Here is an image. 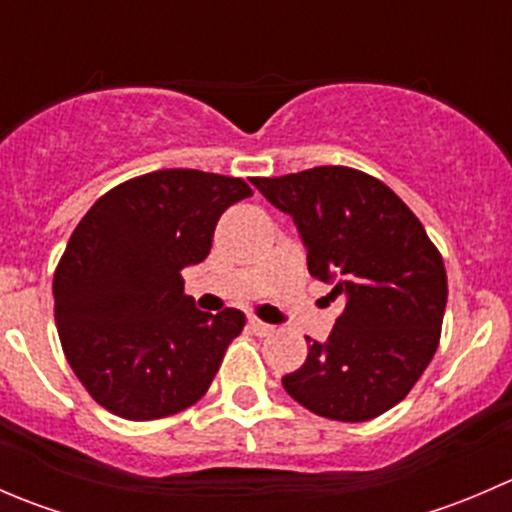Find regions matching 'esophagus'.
Instances as JSON below:
<instances>
[{
    "label": "esophagus",
    "instance_id": "34e87169",
    "mask_svg": "<svg viewBox=\"0 0 512 512\" xmlns=\"http://www.w3.org/2000/svg\"><path fill=\"white\" fill-rule=\"evenodd\" d=\"M247 327H250V332L257 334V337H270V334L275 332V327H272V324L262 322V319H257V317L247 319Z\"/></svg>",
    "mask_w": 512,
    "mask_h": 512
}]
</instances>
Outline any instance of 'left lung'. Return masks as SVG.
<instances>
[{
    "mask_svg": "<svg viewBox=\"0 0 512 512\" xmlns=\"http://www.w3.org/2000/svg\"><path fill=\"white\" fill-rule=\"evenodd\" d=\"M252 183L294 218L309 275L347 297L327 342L307 337V361L282 379L285 391L332 421L394 409L441 342L448 280L438 247L389 185L356 168L319 165Z\"/></svg>",
    "mask_w": 512,
    "mask_h": 512,
    "instance_id": "8db88e82",
    "label": "left lung"
}]
</instances>
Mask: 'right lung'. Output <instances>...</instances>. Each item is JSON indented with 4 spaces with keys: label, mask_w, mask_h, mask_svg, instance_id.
<instances>
[{
    "label": "right lung",
    "mask_w": 512,
    "mask_h": 512,
    "mask_svg": "<svg viewBox=\"0 0 512 512\" xmlns=\"http://www.w3.org/2000/svg\"><path fill=\"white\" fill-rule=\"evenodd\" d=\"M242 178L168 168L116 185L81 218L54 272L61 349L96 404L153 421L205 396L245 314L200 312L180 270L203 262Z\"/></svg>",
    "instance_id": "add662e5"
}]
</instances>
